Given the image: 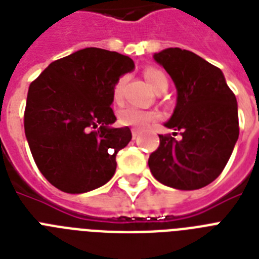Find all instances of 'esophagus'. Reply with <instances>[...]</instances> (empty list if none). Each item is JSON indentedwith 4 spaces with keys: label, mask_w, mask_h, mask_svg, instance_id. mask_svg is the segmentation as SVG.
<instances>
[{
    "label": "esophagus",
    "mask_w": 259,
    "mask_h": 259,
    "mask_svg": "<svg viewBox=\"0 0 259 259\" xmlns=\"http://www.w3.org/2000/svg\"><path fill=\"white\" fill-rule=\"evenodd\" d=\"M140 130H137V129H133L132 130V136H133V140H137L138 137H140Z\"/></svg>",
    "instance_id": "34e87169"
}]
</instances>
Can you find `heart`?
Returning <instances> with one entry per match:
<instances>
[{"label": "heart", "instance_id": "obj_1", "mask_svg": "<svg viewBox=\"0 0 259 259\" xmlns=\"http://www.w3.org/2000/svg\"><path fill=\"white\" fill-rule=\"evenodd\" d=\"M144 75L149 85L154 90L161 88L162 85H167V78L162 71L158 69L149 68L144 71ZM126 77L122 75L117 79L113 88V98L115 102H119L122 100L123 86H125ZM159 118V113L155 110H142V109L134 108V106H127L118 111V122L123 126H130L133 129H145L146 126L150 125Z\"/></svg>", "mask_w": 259, "mask_h": 259}]
</instances>
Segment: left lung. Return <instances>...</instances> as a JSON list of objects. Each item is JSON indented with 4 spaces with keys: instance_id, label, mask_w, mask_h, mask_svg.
<instances>
[{
    "instance_id": "left-lung-1",
    "label": "left lung",
    "mask_w": 259,
    "mask_h": 259,
    "mask_svg": "<svg viewBox=\"0 0 259 259\" xmlns=\"http://www.w3.org/2000/svg\"><path fill=\"white\" fill-rule=\"evenodd\" d=\"M154 60L177 88V105L165 126L182 137L159 134L149 167L169 188L201 189L222 173L238 140L237 100L221 69L193 52L169 48L155 53Z\"/></svg>"
}]
</instances>
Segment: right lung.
<instances>
[{
    "label": "right lung",
    "instance_id": "add662e5",
    "mask_svg": "<svg viewBox=\"0 0 259 259\" xmlns=\"http://www.w3.org/2000/svg\"><path fill=\"white\" fill-rule=\"evenodd\" d=\"M133 69L127 56L86 48L52 62L29 86L25 136L42 176L61 191L86 193L114 176L132 132L110 127L113 88Z\"/></svg>",
    "mask_w": 259,
    "mask_h": 259
}]
</instances>
